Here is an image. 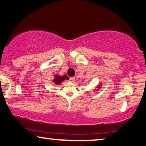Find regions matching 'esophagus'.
Masks as SVG:
<instances>
[{
    "label": "esophagus",
    "instance_id": "1",
    "mask_svg": "<svg viewBox=\"0 0 146 146\" xmlns=\"http://www.w3.org/2000/svg\"><path fill=\"white\" fill-rule=\"evenodd\" d=\"M75 79V77H70L69 78V80H70L71 82H73L74 80Z\"/></svg>",
    "mask_w": 146,
    "mask_h": 146
}]
</instances>
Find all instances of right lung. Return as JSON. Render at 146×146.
<instances>
[{
    "label": "right lung",
    "instance_id": "obj_1",
    "mask_svg": "<svg viewBox=\"0 0 146 146\" xmlns=\"http://www.w3.org/2000/svg\"><path fill=\"white\" fill-rule=\"evenodd\" d=\"M65 79H68V80L69 79L67 75H64V76H62V77H60V76L59 75H56L55 76L54 79L53 80V82H54L55 84H59L63 82Z\"/></svg>",
    "mask_w": 146,
    "mask_h": 146
}]
</instances>
